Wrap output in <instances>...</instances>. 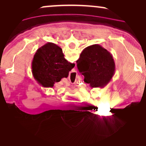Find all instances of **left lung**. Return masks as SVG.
<instances>
[{
	"instance_id": "left-lung-1",
	"label": "left lung",
	"mask_w": 146,
	"mask_h": 146,
	"mask_svg": "<svg viewBox=\"0 0 146 146\" xmlns=\"http://www.w3.org/2000/svg\"><path fill=\"white\" fill-rule=\"evenodd\" d=\"M76 63L80 72L84 76V82L92 88L106 86L115 73L112 55L99 44L85 48Z\"/></svg>"
}]
</instances>
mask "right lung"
Returning <instances> with one entry per match:
<instances>
[{"label":"right lung","mask_w":146,"mask_h":146,"mask_svg":"<svg viewBox=\"0 0 146 146\" xmlns=\"http://www.w3.org/2000/svg\"><path fill=\"white\" fill-rule=\"evenodd\" d=\"M32 66L33 74L39 82L44 87L52 88L55 82L68 76L75 64L64 58L60 47L48 42L38 49Z\"/></svg>","instance_id":"add662e5"}]
</instances>
